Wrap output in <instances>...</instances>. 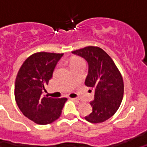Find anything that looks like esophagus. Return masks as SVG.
<instances>
[{
  "label": "esophagus",
  "mask_w": 147,
  "mask_h": 147,
  "mask_svg": "<svg viewBox=\"0 0 147 147\" xmlns=\"http://www.w3.org/2000/svg\"><path fill=\"white\" fill-rule=\"evenodd\" d=\"M72 100H74V102H76V103H81L82 100H80V98H71Z\"/></svg>",
  "instance_id": "34e87169"
}]
</instances>
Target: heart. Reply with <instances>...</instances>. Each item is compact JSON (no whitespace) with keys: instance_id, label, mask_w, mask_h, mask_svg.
<instances>
[{"instance_id":"heart-1","label":"heart","mask_w":147,"mask_h":147,"mask_svg":"<svg viewBox=\"0 0 147 147\" xmlns=\"http://www.w3.org/2000/svg\"><path fill=\"white\" fill-rule=\"evenodd\" d=\"M79 64H85V62H84L83 59H80V58H76V59H74L72 60V66Z\"/></svg>"}]
</instances>
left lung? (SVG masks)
<instances>
[{
    "mask_svg": "<svg viewBox=\"0 0 147 147\" xmlns=\"http://www.w3.org/2000/svg\"><path fill=\"white\" fill-rule=\"evenodd\" d=\"M88 62L89 69L85 85L94 90L90 102L92 113L85 119L93 124L105 121L116 113L124 96V82L115 62L103 49L87 46L72 51Z\"/></svg>",
    "mask_w": 147,
    "mask_h": 147,
    "instance_id": "1",
    "label": "left lung"
}]
</instances>
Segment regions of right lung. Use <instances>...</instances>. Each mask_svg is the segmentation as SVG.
Segmentation results:
<instances>
[{"label": "right lung", "instance_id": "1", "mask_svg": "<svg viewBox=\"0 0 147 147\" xmlns=\"http://www.w3.org/2000/svg\"><path fill=\"white\" fill-rule=\"evenodd\" d=\"M63 54L37 52L28 57L20 67L15 85V98L23 114L36 124H49L59 119L67 101L43 96Z\"/></svg>", "mask_w": 147, "mask_h": 147}]
</instances>
